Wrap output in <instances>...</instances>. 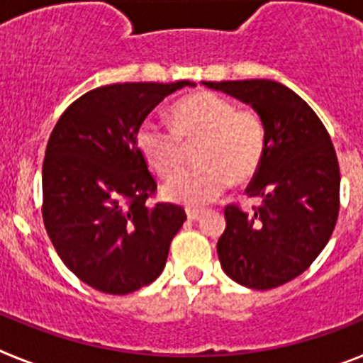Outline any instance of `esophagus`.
Returning a JSON list of instances; mask_svg holds the SVG:
<instances>
[{"instance_id":"34e87169","label":"esophagus","mask_w":363,"mask_h":363,"mask_svg":"<svg viewBox=\"0 0 363 363\" xmlns=\"http://www.w3.org/2000/svg\"><path fill=\"white\" fill-rule=\"evenodd\" d=\"M185 213H187L189 220H198V218H200L201 214H203V211H201V209H194V207H187V209H185Z\"/></svg>"}]
</instances>
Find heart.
I'll use <instances>...</instances> for the list:
<instances>
[{
    "label": "heart",
    "mask_w": 363,
    "mask_h": 363,
    "mask_svg": "<svg viewBox=\"0 0 363 363\" xmlns=\"http://www.w3.org/2000/svg\"><path fill=\"white\" fill-rule=\"evenodd\" d=\"M172 129L145 120L136 133L140 154L160 176L174 174L184 159V145L201 141L200 167L172 176L162 189L169 201L200 207L225 191L233 179L245 182L259 169L267 147L264 120L233 99L201 91L172 107Z\"/></svg>",
    "instance_id": "b5f03b06"
}]
</instances>
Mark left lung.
<instances>
[{
  "instance_id": "left-lung-1",
  "label": "left lung",
  "mask_w": 363,
  "mask_h": 363,
  "mask_svg": "<svg viewBox=\"0 0 363 363\" xmlns=\"http://www.w3.org/2000/svg\"><path fill=\"white\" fill-rule=\"evenodd\" d=\"M251 105L265 125L267 147L247 196L262 205L225 207L218 240L221 269L236 284L272 289L300 277L323 251L340 209V169L331 136L313 108L271 79L203 82Z\"/></svg>"
}]
</instances>
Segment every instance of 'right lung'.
I'll return each mask as SVG.
<instances>
[{"label":"right lung","instance_id":"obj_1","mask_svg":"<svg viewBox=\"0 0 363 363\" xmlns=\"http://www.w3.org/2000/svg\"><path fill=\"white\" fill-rule=\"evenodd\" d=\"M194 82L114 83L62 114L43 162V223L63 264L107 294L152 284L187 220L179 205L147 198L156 182L136 145L138 127L167 96Z\"/></svg>","mask_w":363,"mask_h":363}]
</instances>
